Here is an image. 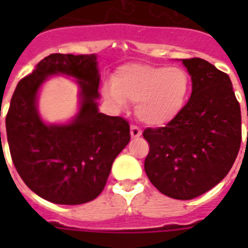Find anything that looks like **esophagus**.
<instances>
[{"label": "esophagus", "instance_id": "esophagus-1", "mask_svg": "<svg viewBox=\"0 0 248 248\" xmlns=\"http://www.w3.org/2000/svg\"><path fill=\"white\" fill-rule=\"evenodd\" d=\"M130 134H131L132 139H138L141 136V130L139 127H136V126H131L130 128Z\"/></svg>", "mask_w": 248, "mask_h": 248}]
</instances>
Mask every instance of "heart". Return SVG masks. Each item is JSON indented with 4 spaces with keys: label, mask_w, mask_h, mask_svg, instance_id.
<instances>
[{
    "label": "heart",
    "mask_w": 248,
    "mask_h": 248,
    "mask_svg": "<svg viewBox=\"0 0 248 248\" xmlns=\"http://www.w3.org/2000/svg\"><path fill=\"white\" fill-rule=\"evenodd\" d=\"M192 81L180 67L130 63L116 69L112 83H105L103 96L116 109L136 103L135 114L151 127H163L184 109Z\"/></svg>",
    "instance_id": "heart-1"
}]
</instances>
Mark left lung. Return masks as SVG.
<instances>
[{"mask_svg": "<svg viewBox=\"0 0 248 248\" xmlns=\"http://www.w3.org/2000/svg\"><path fill=\"white\" fill-rule=\"evenodd\" d=\"M192 95L165 127L147 128L151 145L144 169L159 192L192 200L227 176L241 147V107L229 76L200 58L181 59Z\"/></svg>", "mask_w": 248, "mask_h": 248, "instance_id": "8db88e82", "label": "left lung"}]
</instances>
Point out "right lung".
Returning a JSON list of instances; mask_svg holds the SVG:
<instances>
[{
	"label": "right lung",
	"instance_id": "add662e5",
	"mask_svg": "<svg viewBox=\"0 0 248 248\" xmlns=\"http://www.w3.org/2000/svg\"><path fill=\"white\" fill-rule=\"evenodd\" d=\"M55 75L79 86V109L67 123L48 124L38 110L43 83ZM97 56L51 54L17 83L6 116L14 166L27 186L56 204H81L104 189L113 161L130 141L121 117L99 112Z\"/></svg>",
	"mask_w": 248,
	"mask_h": 248
}]
</instances>
